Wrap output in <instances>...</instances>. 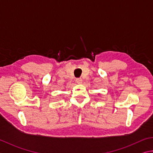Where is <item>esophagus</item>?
<instances>
[{
	"label": "esophagus",
	"mask_w": 153,
	"mask_h": 153,
	"mask_svg": "<svg viewBox=\"0 0 153 153\" xmlns=\"http://www.w3.org/2000/svg\"><path fill=\"white\" fill-rule=\"evenodd\" d=\"M82 78H77L76 79V82L78 84H81L82 83Z\"/></svg>",
	"instance_id": "34e87169"
}]
</instances>
